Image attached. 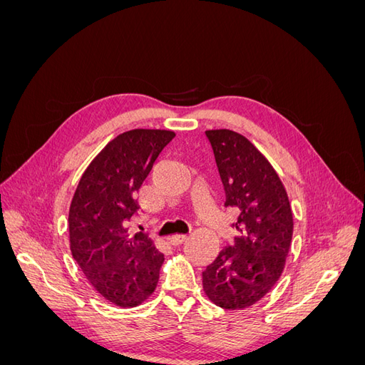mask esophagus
Listing matches in <instances>:
<instances>
[{
	"mask_svg": "<svg viewBox=\"0 0 365 365\" xmlns=\"http://www.w3.org/2000/svg\"><path fill=\"white\" fill-rule=\"evenodd\" d=\"M185 240H187V236H185V235H176V236L169 237V244L173 245V247H178V245L182 244V242H185Z\"/></svg>",
	"mask_w": 365,
	"mask_h": 365,
	"instance_id": "esophagus-1",
	"label": "esophagus"
}]
</instances>
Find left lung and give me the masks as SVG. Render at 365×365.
I'll return each mask as SVG.
<instances>
[{"mask_svg": "<svg viewBox=\"0 0 365 365\" xmlns=\"http://www.w3.org/2000/svg\"><path fill=\"white\" fill-rule=\"evenodd\" d=\"M224 185L225 207L237 212L233 244L202 272L207 297L224 309H245L272 289L292 239L288 195L272 165L244 135L205 130Z\"/></svg>", "mask_w": 365, "mask_h": 365, "instance_id": "8db88e82", "label": "left lung"}]
</instances>
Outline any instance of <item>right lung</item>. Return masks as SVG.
<instances>
[{"instance_id": "add662e5", "label": "right lung", "mask_w": 365, "mask_h": 365, "mask_svg": "<svg viewBox=\"0 0 365 365\" xmlns=\"http://www.w3.org/2000/svg\"><path fill=\"white\" fill-rule=\"evenodd\" d=\"M175 132L132 129L102 149L83 172L68 215L70 248L94 289L120 307L155 291L163 252L145 231H132L135 193Z\"/></svg>"}]
</instances>
